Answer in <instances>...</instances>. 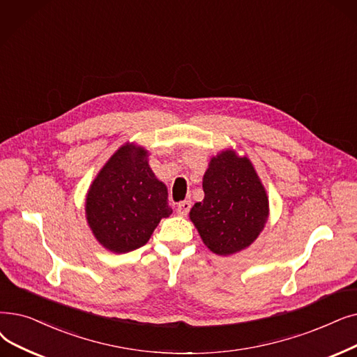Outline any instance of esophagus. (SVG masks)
<instances>
[{
	"instance_id": "esophagus-1",
	"label": "esophagus",
	"mask_w": 357,
	"mask_h": 357,
	"mask_svg": "<svg viewBox=\"0 0 357 357\" xmlns=\"http://www.w3.org/2000/svg\"><path fill=\"white\" fill-rule=\"evenodd\" d=\"M190 210H191V201H188V199L181 201V203L178 204V207H176V211L181 215H187L190 213Z\"/></svg>"
}]
</instances>
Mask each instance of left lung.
I'll use <instances>...</instances> for the list:
<instances>
[{
    "label": "left lung",
    "mask_w": 357,
    "mask_h": 357,
    "mask_svg": "<svg viewBox=\"0 0 357 357\" xmlns=\"http://www.w3.org/2000/svg\"><path fill=\"white\" fill-rule=\"evenodd\" d=\"M204 199L190 217L210 251L230 255L250 246L268 217V198L252 163L227 150L211 159Z\"/></svg>",
    "instance_id": "1"
}]
</instances>
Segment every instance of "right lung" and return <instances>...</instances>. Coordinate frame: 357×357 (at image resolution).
I'll list each match as a JSON object with an SVG mask.
<instances>
[{
  "mask_svg": "<svg viewBox=\"0 0 357 357\" xmlns=\"http://www.w3.org/2000/svg\"><path fill=\"white\" fill-rule=\"evenodd\" d=\"M87 222L96 239L126 254L147 243L163 217L172 214L167 190L147 163V151L122 146L93 181L86 201Z\"/></svg>",
  "mask_w": 357,
  "mask_h": 357,
  "instance_id": "obj_1",
  "label": "right lung"
}]
</instances>
